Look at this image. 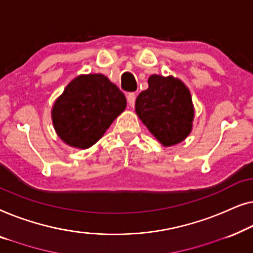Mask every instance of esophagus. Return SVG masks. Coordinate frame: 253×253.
I'll return each instance as SVG.
<instances>
[{"label": "esophagus", "instance_id": "1", "mask_svg": "<svg viewBox=\"0 0 253 253\" xmlns=\"http://www.w3.org/2000/svg\"><path fill=\"white\" fill-rule=\"evenodd\" d=\"M135 99H136V95H135L134 92H129V94L127 95V102L130 106H134Z\"/></svg>", "mask_w": 253, "mask_h": 253}]
</instances>
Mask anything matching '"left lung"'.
Returning <instances> with one entry per match:
<instances>
[{
	"label": "left lung",
	"instance_id": "8db88e82",
	"mask_svg": "<svg viewBox=\"0 0 253 253\" xmlns=\"http://www.w3.org/2000/svg\"><path fill=\"white\" fill-rule=\"evenodd\" d=\"M147 90L140 92L135 112L164 147L182 142L193 129L194 105L190 91L172 76L154 74Z\"/></svg>",
	"mask_w": 253,
	"mask_h": 253
}]
</instances>
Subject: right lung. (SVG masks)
<instances>
[{"instance_id": "right-lung-1", "label": "right lung", "mask_w": 253, "mask_h": 253, "mask_svg": "<svg viewBox=\"0 0 253 253\" xmlns=\"http://www.w3.org/2000/svg\"><path fill=\"white\" fill-rule=\"evenodd\" d=\"M126 108V97L103 74H83L67 84L51 110L55 130L70 147L95 144Z\"/></svg>"}]
</instances>
